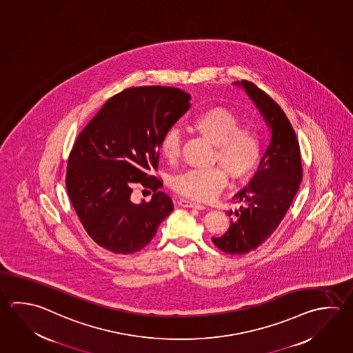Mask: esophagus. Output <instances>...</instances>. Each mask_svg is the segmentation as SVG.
I'll return each instance as SVG.
<instances>
[{
  "label": "esophagus",
  "mask_w": 353,
  "mask_h": 353,
  "mask_svg": "<svg viewBox=\"0 0 353 353\" xmlns=\"http://www.w3.org/2000/svg\"><path fill=\"white\" fill-rule=\"evenodd\" d=\"M178 204L180 206H184V208H195V209H199V210L205 208L203 204L195 203V201H192V200L181 199L178 201Z\"/></svg>",
  "instance_id": "obj_1"
}]
</instances>
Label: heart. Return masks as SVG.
I'll return each mask as SVG.
<instances>
[{"mask_svg": "<svg viewBox=\"0 0 353 353\" xmlns=\"http://www.w3.org/2000/svg\"><path fill=\"white\" fill-rule=\"evenodd\" d=\"M190 128L215 145L214 161H219L234 179H244L259 165L263 141L254 125H239L237 118L224 107H212L200 112L190 122ZM161 157L174 163L181 149L178 128L168 129L161 141ZM221 167L189 169L172 180L174 190L190 199H212L226 185L228 176Z\"/></svg>", "mask_w": 353, "mask_h": 353, "instance_id": "1", "label": "heart"}]
</instances>
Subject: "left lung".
I'll list each match as a JSON object with an SVG mask.
<instances>
[{"label":"left lung","mask_w":353,"mask_h":353,"mask_svg":"<svg viewBox=\"0 0 353 353\" xmlns=\"http://www.w3.org/2000/svg\"><path fill=\"white\" fill-rule=\"evenodd\" d=\"M246 92L266 123L271 139L249 185L234 195L240 206L224 235L212 237L226 254L241 255L265 243L289 210L302 180L301 154L295 130L280 105L249 81L234 82Z\"/></svg>","instance_id":"left-lung-1"}]
</instances>
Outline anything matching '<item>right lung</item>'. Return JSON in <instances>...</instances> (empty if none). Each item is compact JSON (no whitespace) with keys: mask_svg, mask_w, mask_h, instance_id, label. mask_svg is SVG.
<instances>
[{"mask_svg":"<svg viewBox=\"0 0 353 353\" xmlns=\"http://www.w3.org/2000/svg\"><path fill=\"white\" fill-rule=\"evenodd\" d=\"M192 97L173 87L128 88L109 98L78 135L65 175L72 205L97 244L133 254L155 236L174 210L165 192L149 203L130 199L137 183L155 190L161 141L190 108Z\"/></svg>","mask_w":353,"mask_h":353,"instance_id":"right-lung-1","label":"right lung"}]
</instances>
